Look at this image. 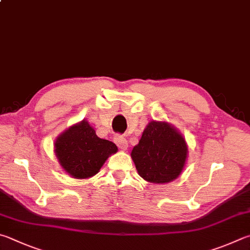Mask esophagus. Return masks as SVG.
<instances>
[{"mask_svg": "<svg viewBox=\"0 0 250 250\" xmlns=\"http://www.w3.org/2000/svg\"><path fill=\"white\" fill-rule=\"evenodd\" d=\"M115 143L119 146L120 149L122 151H125L126 148H128V141H126L125 138L122 137V135H116L115 137Z\"/></svg>", "mask_w": 250, "mask_h": 250, "instance_id": "esophagus-1", "label": "esophagus"}]
</instances>
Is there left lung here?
<instances>
[{"mask_svg":"<svg viewBox=\"0 0 250 250\" xmlns=\"http://www.w3.org/2000/svg\"><path fill=\"white\" fill-rule=\"evenodd\" d=\"M131 157L144 180L167 184L178 178L188 157V145L178 129L166 121L152 120L145 126Z\"/></svg>","mask_w":250,"mask_h":250,"instance_id":"left-lung-1","label":"left lung"}]
</instances>
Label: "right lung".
<instances>
[{
    "label": "right lung",
    "mask_w": 250,
    "mask_h": 250,
    "mask_svg": "<svg viewBox=\"0 0 250 250\" xmlns=\"http://www.w3.org/2000/svg\"><path fill=\"white\" fill-rule=\"evenodd\" d=\"M117 152V145L98 138L85 119L63 131L54 141L59 164L67 175L76 179H87L96 175L107 158Z\"/></svg>",
    "instance_id": "1"
}]
</instances>
